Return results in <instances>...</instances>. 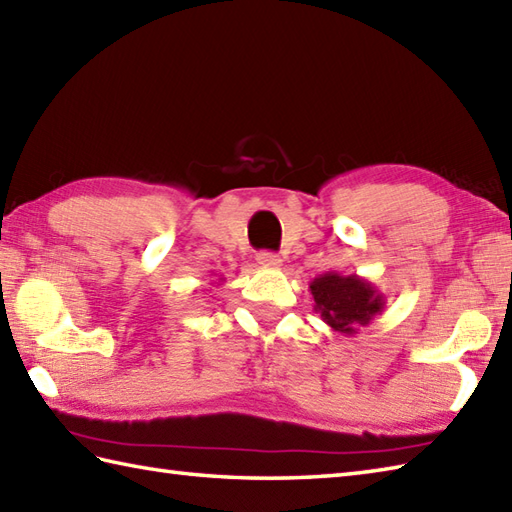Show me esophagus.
I'll list each match as a JSON object with an SVG mask.
<instances>
[{
    "instance_id": "obj_1",
    "label": "esophagus",
    "mask_w": 512,
    "mask_h": 512,
    "mask_svg": "<svg viewBox=\"0 0 512 512\" xmlns=\"http://www.w3.org/2000/svg\"><path fill=\"white\" fill-rule=\"evenodd\" d=\"M257 264L266 268H277L281 266V257L275 253H257Z\"/></svg>"
}]
</instances>
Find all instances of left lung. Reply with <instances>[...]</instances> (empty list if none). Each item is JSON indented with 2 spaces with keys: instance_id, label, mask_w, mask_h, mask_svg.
<instances>
[{
  "instance_id": "left-lung-1",
  "label": "left lung",
  "mask_w": 512,
  "mask_h": 512,
  "mask_svg": "<svg viewBox=\"0 0 512 512\" xmlns=\"http://www.w3.org/2000/svg\"><path fill=\"white\" fill-rule=\"evenodd\" d=\"M314 312L332 332L343 336L358 334V328L372 323L385 310V295L358 275H341L336 270L310 281Z\"/></svg>"
}]
</instances>
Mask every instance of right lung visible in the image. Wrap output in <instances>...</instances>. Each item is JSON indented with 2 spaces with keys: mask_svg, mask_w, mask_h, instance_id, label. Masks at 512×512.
<instances>
[{
  "mask_svg": "<svg viewBox=\"0 0 512 512\" xmlns=\"http://www.w3.org/2000/svg\"><path fill=\"white\" fill-rule=\"evenodd\" d=\"M213 284H215V286H222V284H224V277H220L217 281H213Z\"/></svg>",
  "mask_w": 512,
  "mask_h": 512,
  "instance_id": "obj_1",
  "label": "right lung"
}]
</instances>
